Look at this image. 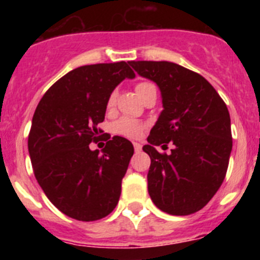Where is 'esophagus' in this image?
Listing matches in <instances>:
<instances>
[{
  "instance_id": "esophagus-1",
  "label": "esophagus",
  "mask_w": 260,
  "mask_h": 260,
  "mask_svg": "<svg viewBox=\"0 0 260 260\" xmlns=\"http://www.w3.org/2000/svg\"><path fill=\"white\" fill-rule=\"evenodd\" d=\"M134 150H135V152H141V151H142V144L138 143V142H134Z\"/></svg>"
}]
</instances>
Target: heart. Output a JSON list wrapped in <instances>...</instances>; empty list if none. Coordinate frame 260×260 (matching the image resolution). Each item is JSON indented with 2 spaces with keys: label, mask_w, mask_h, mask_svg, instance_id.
Returning a JSON list of instances; mask_svg holds the SVG:
<instances>
[{
  "label": "heart",
  "mask_w": 260,
  "mask_h": 260,
  "mask_svg": "<svg viewBox=\"0 0 260 260\" xmlns=\"http://www.w3.org/2000/svg\"><path fill=\"white\" fill-rule=\"evenodd\" d=\"M135 91H137L138 96L142 98L144 93L150 92V91H156L155 86L150 82H141L135 86ZM114 100H116V92L110 93L109 99H108V107H112L114 104ZM144 123L139 122L137 119L127 118V117H122V118L117 119L113 125V130L116 134L123 135V137L127 138H138L141 137L142 133H143Z\"/></svg>",
  "instance_id": "1"
}]
</instances>
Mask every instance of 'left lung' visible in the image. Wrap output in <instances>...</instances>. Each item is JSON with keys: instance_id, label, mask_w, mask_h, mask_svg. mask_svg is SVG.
Here are the masks:
<instances>
[{"instance_id": "1", "label": "left lung", "mask_w": 260, "mask_h": 260, "mask_svg": "<svg viewBox=\"0 0 260 260\" xmlns=\"http://www.w3.org/2000/svg\"><path fill=\"white\" fill-rule=\"evenodd\" d=\"M160 88L162 112L143 151L151 157L148 192L169 215H191L212 199L226 174L232 152L231 116L224 100L201 74L168 61H130ZM169 141L175 148L160 154Z\"/></svg>"}]
</instances>
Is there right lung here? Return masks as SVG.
<instances>
[{
    "mask_svg": "<svg viewBox=\"0 0 260 260\" xmlns=\"http://www.w3.org/2000/svg\"><path fill=\"white\" fill-rule=\"evenodd\" d=\"M135 77L128 62L96 63L71 70L39 103L28 135V152L39 185L62 213L95 221L116 208L121 183L134 153L122 137L98 141L108 99L125 78Z\"/></svg>",
    "mask_w": 260,
    "mask_h": 260,
    "instance_id": "1",
    "label": "right lung"
}]
</instances>
